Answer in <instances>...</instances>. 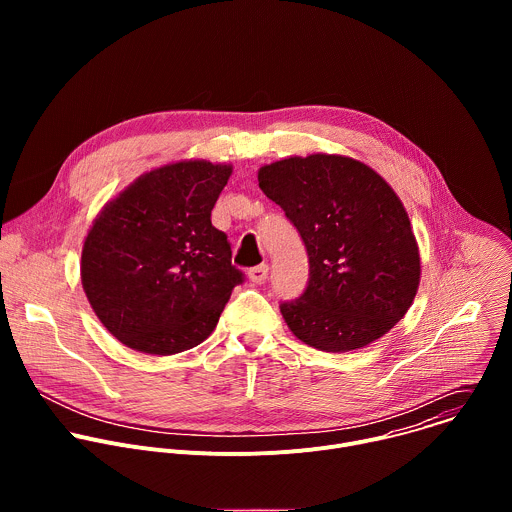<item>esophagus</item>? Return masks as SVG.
<instances>
[{"label":"esophagus","mask_w":512,"mask_h":512,"mask_svg":"<svg viewBox=\"0 0 512 512\" xmlns=\"http://www.w3.org/2000/svg\"><path fill=\"white\" fill-rule=\"evenodd\" d=\"M267 271H269V267H267L265 263H261V265H257V267H251V269L247 271V277H249V281L261 285V283H265V279H267Z\"/></svg>","instance_id":"obj_1"}]
</instances>
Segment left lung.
<instances>
[{
	"label": "left lung",
	"instance_id": "8db88e82",
	"mask_svg": "<svg viewBox=\"0 0 512 512\" xmlns=\"http://www.w3.org/2000/svg\"><path fill=\"white\" fill-rule=\"evenodd\" d=\"M259 188L298 229L310 281L283 302L287 328L324 352L385 336L411 308L421 259L407 210L373 168L338 154L289 156L261 166Z\"/></svg>",
	"mask_w": 512,
	"mask_h": 512
}]
</instances>
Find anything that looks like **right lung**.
<instances>
[{"mask_svg":"<svg viewBox=\"0 0 512 512\" xmlns=\"http://www.w3.org/2000/svg\"><path fill=\"white\" fill-rule=\"evenodd\" d=\"M231 164L182 160L141 174L89 229L81 281L101 324L127 348L170 356L204 342L243 273L210 223Z\"/></svg>","mask_w":512,"mask_h":512,"instance_id":"add662e5","label":"right lung"}]
</instances>
